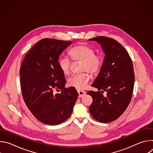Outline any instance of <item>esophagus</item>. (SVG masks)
I'll return each mask as SVG.
<instances>
[{"label":"esophagus","instance_id":"esophagus-1","mask_svg":"<svg viewBox=\"0 0 153 153\" xmlns=\"http://www.w3.org/2000/svg\"><path fill=\"white\" fill-rule=\"evenodd\" d=\"M77 93L79 94V97H82L86 94L85 92L82 90H77Z\"/></svg>","mask_w":153,"mask_h":153}]
</instances>
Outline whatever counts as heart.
<instances>
[{"mask_svg": "<svg viewBox=\"0 0 153 153\" xmlns=\"http://www.w3.org/2000/svg\"><path fill=\"white\" fill-rule=\"evenodd\" d=\"M95 53L94 49L90 46L80 44L73 47L70 50L69 54L73 61L82 62V72H87L95 76L100 72L103 64L102 56ZM59 65L64 74L68 75L70 73L71 62L68 57H62L59 60ZM90 79V75L83 73L70 77L68 80V84L76 89L83 90L86 88Z\"/></svg>", "mask_w": 153, "mask_h": 153, "instance_id": "1", "label": "heart"}]
</instances>
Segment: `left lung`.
I'll return each mask as SVG.
<instances>
[{
    "label": "left lung",
    "instance_id": "1",
    "mask_svg": "<svg viewBox=\"0 0 153 153\" xmlns=\"http://www.w3.org/2000/svg\"><path fill=\"white\" fill-rule=\"evenodd\" d=\"M90 40L100 43L105 57L91 85L99 91L87 92L93 98L89 110L94 119L109 123L125 112L131 100L134 83L133 62L128 51L117 40L105 36ZM103 91H107L105 97L102 94Z\"/></svg>",
    "mask_w": 153,
    "mask_h": 153
}]
</instances>
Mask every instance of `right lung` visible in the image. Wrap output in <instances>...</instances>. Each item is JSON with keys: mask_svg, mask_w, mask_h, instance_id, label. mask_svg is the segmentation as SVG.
<instances>
[{"mask_svg": "<svg viewBox=\"0 0 153 153\" xmlns=\"http://www.w3.org/2000/svg\"><path fill=\"white\" fill-rule=\"evenodd\" d=\"M72 41L43 39L25 55L20 68L24 100L33 115L50 125L67 120L73 112L78 93L74 87L65 88V77L59 57ZM60 89V94L53 91Z\"/></svg>", "mask_w": 153, "mask_h": 153, "instance_id": "add662e5", "label": "right lung"}]
</instances>
